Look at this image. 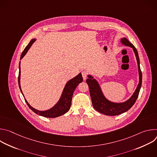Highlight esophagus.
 <instances>
[{"instance_id":"34e87169","label":"esophagus","mask_w":157,"mask_h":157,"mask_svg":"<svg viewBox=\"0 0 157 157\" xmlns=\"http://www.w3.org/2000/svg\"><path fill=\"white\" fill-rule=\"evenodd\" d=\"M82 76L83 79L85 80L87 77V73L86 71H82Z\"/></svg>"}]
</instances>
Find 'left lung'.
I'll use <instances>...</instances> for the list:
<instances>
[{"label":"left lung","instance_id":"left-lung-1","mask_svg":"<svg viewBox=\"0 0 157 157\" xmlns=\"http://www.w3.org/2000/svg\"><path fill=\"white\" fill-rule=\"evenodd\" d=\"M121 41L125 46L130 47L133 48L137 61L139 72V84H138L136 91L133 93V96L128 101L123 103L116 104L111 102L104 98L98 83L94 79H93L92 76H88L89 78L86 79V82L89 86V93H90L91 101L94 108L99 113L107 116H117L129 110L132 105L135 104L139 96L140 89L142 86V74L140 67V60L137 50L136 47L133 46V44L131 43L127 38H122Z\"/></svg>","mask_w":157,"mask_h":157}]
</instances>
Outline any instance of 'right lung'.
<instances>
[{
    "label": "right lung",
    "instance_id": "add662e5",
    "mask_svg": "<svg viewBox=\"0 0 157 157\" xmlns=\"http://www.w3.org/2000/svg\"><path fill=\"white\" fill-rule=\"evenodd\" d=\"M35 41V39H33L30 41V42L29 43L28 45L25 47L24 50L22 52L21 56H20V59L23 58L25 55L27 53V51L32 46V44ZM20 66L19 64V73H18V86L20 87V91L21 92V88H20ZM83 81L81 73H79L78 76L73 78L72 79L70 80L68 82L66 83L65 87L64 88V90L63 92V94L61 95V97L58 101V102L52 109L48 110L45 111H39L32 107H31L29 104L27 102V101L25 99L26 103L27 104L29 108L32 110L35 113L43 117H48V118H55L59 116H61L65 113H66L68 112L71 107V101H72V97L73 93L75 90V89L78 86V85L81 82ZM22 93V92H21Z\"/></svg>",
    "mask_w": 157,
    "mask_h": 157
}]
</instances>
